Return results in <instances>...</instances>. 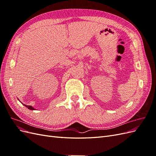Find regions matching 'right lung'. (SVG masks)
I'll return each mask as SVG.
<instances>
[{"instance_id":"obj_1","label":"right lung","mask_w":156,"mask_h":156,"mask_svg":"<svg viewBox=\"0 0 156 156\" xmlns=\"http://www.w3.org/2000/svg\"><path fill=\"white\" fill-rule=\"evenodd\" d=\"M24 105V104H23ZM25 107H27L28 108H29V109H30V110H35V108H34V107H32V106H29V105H24Z\"/></svg>"}]
</instances>
